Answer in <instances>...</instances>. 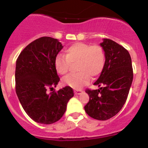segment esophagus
<instances>
[{
    "instance_id": "esophagus-1",
    "label": "esophagus",
    "mask_w": 148,
    "mask_h": 148,
    "mask_svg": "<svg viewBox=\"0 0 148 148\" xmlns=\"http://www.w3.org/2000/svg\"><path fill=\"white\" fill-rule=\"evenodd\" d=\"M82 92V90L81 89H77V90H74V94H75L76 95H79Z\"/></svg>"
}]
</instances>
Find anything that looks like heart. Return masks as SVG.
<instances>
[{
	"label": "heart",
	"instance_id": "obj_1",
	"mask_svg": "<svg viewBox=\"0 0 148 148\" xmlns=\"http://www.w3.org/2000/svg\"><path fill=\"white\" fill-rule=\"evenodd\" d=\"M78 72L64 79L68 86L79 89L87 84L90 77H96L102 72L106 63V54L99 45L76 42L65 49V55L59 54L54 60V66L61 75H66L72 64H77Z\"/></svg>",
	"mask_w": 148,
	"mask_h": 148
}]
</instances>
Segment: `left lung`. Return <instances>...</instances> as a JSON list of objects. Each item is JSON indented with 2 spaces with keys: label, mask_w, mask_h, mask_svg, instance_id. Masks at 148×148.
Segmentation results:
<instances>
[{
  "label": "left lung",
  "mask_w": 148,
  "mask_h": 148,
  "mask_svg": "<svg viewBox=\"0 0 148 148\" xmlns=\"http://www.w3.org/2000/svg\"><path fill=\"white\" fill-rule=\"evenodd\" d=\"M106 63L100 77L94 84L99 89L86 88L89 101L84 106L90 117L106 121L116 116L127 100L133 79L132 61L126 49L110 39L101 43Z\"/></svg>",
  "instance_id": "obj_1"
}]
</instances>
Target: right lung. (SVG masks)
Listing matches in <instances>:
<instances>
[{"instance_id":"obj_1","label":"right lung","mask_w":148,"mask_h":148,"mask_svg":"<svg viewBox=\"0 0 148 148\" xmlns=\"http://www.w3.org/2000/svg\"><path fill=\"white\" fill-rule=\"evenodd\" d=\"M63 48L50 37L34 40L21 52L16 60L15 91L24 111L34 121L52 124L63 116L66 105L74 96L67 86L52 91L60 79L54 66L56 56Z\"/></svg>"}]
</instances>
